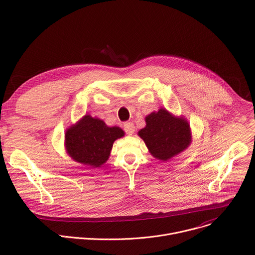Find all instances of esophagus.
Wrapping results in <instances>:
<instances>
[{"label":"esophagus","mask_w":255,"mask_h":255,"mask_svg":"<svg viewBox=\"0 0 255 255\" xmlns=\"http://www.w3.org/2000/svg\"><path fill=\"white\" fill-rule=\"evenodd\" d=\"M124 130L128 135H132L135 131V127L134 124L132 122H127L124 124Z\"/></svg>","instance_id":"obj_1"}]
</instances>
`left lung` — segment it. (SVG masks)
I'll use <instances>...</instances> for the list:
<instances>
[{"instance_id":"1","label":"left lung","mask_w":255,"mask_h":255,"mask_svg":"<svg viewBox=\"0 0 255 255\" xmlns=\"http://www.w3.org/2000/svg\"><path fill=\"white\" fill-rule=\"evenodd\" d=\"M146 126L138 131L150 154L167 161L186 150L192 143L190 123L184 116H174L160 108L145 117Z\"/></svg>"}]
</instances>
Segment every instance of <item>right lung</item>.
<instances>
[{
	"label": "right lung",
	"mask_w": 255,
	"mask_h": 255,
	"mask_svg": "<svg viewBox=\"0 0 255 255\" xmlns=\"http://www.w3.org/2000/svg\"><path fill=\"white\" fill-rule=\"evenodd\" d=\"M124 135L120 127H109L103 120L87 114L66 129L64 146L75 161L100 167L109 159L114 141Z\"/></svg>",
	"instance_id": "1"
}]
</instances>
